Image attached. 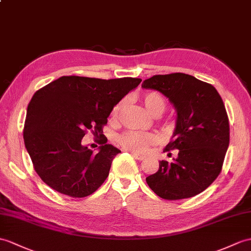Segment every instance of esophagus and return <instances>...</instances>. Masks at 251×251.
I'll use <instances>...</instances> for the list:
<instances>
[{
  "label": "esophagus",
  "instance_id": "1",
  "mask_svg": "<svg viewBox=\"0 0 251 251\" xmlns=\"http://www.w3.org/2000/svg\"><path fill=\"white\" fill-rule=\"evenodd\" d=\"M132 156L135 157V158L137 159V160H139V161H142V160H144V158L145 157L144 156H141V155H138V154H132Z\"/></svg>",
  "mask_w": 251,
  "mask_h": 251
}]
</instances>
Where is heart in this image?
<instances>
[{
	"instance_id": "1",
	"label": "heart",
	"mask_w": 251,
	"mask_h": 251,
	"mask_svg": "<svg viewBox=\"0 0 251 251\" xmlns=\"http://www.w3.org/2000/svg\"><path fill=\"white\" fill-rule=\"evenodd\" d=\"M144 108L153 116H158L166 110V100L159 93L147 92L140 96ZM124 106V100H121L113 107L110 118L116 120L120 114L121 109ZM157 138L151 132H139L133 130H128L118 137V142L122 148L130 151L133 153H144L147 152L150 145L155 144Z\"/></svg>"
}]
</instances>
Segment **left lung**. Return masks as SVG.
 I'll return each instance as SVG.
<instances>
[{
  "mask_svg": "<svg viewBox=\"0 0 251 251\" xmlns=\"http://www.w3.org/2000/svg\"><path fill=\"white\" fill-rule=\"evenodd\" d=\"M142 87L164 94L177 114L165 149L177 150V157L171 162L161 160L158 171L147 177L148 185L166 200L199 195L219 176L229 147V119L223 99L212 84L182 73L153 75Z\"/></svg>",
  "mask_w": 251,
  "mask_h": 251,
  "instance_id": "obj_1",
  "label": "left lung"
}]
</instances>
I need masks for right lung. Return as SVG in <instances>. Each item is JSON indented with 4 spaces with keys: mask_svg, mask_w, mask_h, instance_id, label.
<instances>
[{
    "mask_svg": "<svg viewBox=\"0 0 251 251\" xmlns=\"http://www.w3.org/2000/svg\"><path fill=\"white\" fill-rule=\"evenodd\" d=\"M141 81L63 75L36 91L27 106L23 139L44 183L73 198L100 187L121 153L101 137L102 127L115 104ZM86 130L101 137L97 153L80 144Z\"/></svg>",
    "mask_w": 251,
    "mask_h": 251,
    "instance_id": "add662e5",
    "label": "right lung"
}]
</instances>
